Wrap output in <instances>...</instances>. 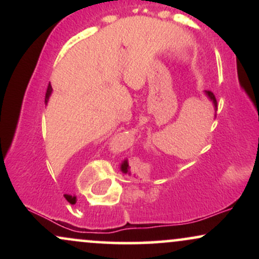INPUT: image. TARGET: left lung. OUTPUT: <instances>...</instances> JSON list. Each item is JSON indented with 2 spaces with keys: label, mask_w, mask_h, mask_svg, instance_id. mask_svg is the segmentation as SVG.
<instances>
[{
  "label": "left lung",
  "mask_w": 259,
  "mask_h": 259,
  "mask_svg": "<svg viewBox=\"0 0 259 259\" xmlns=\"http://www.w3.org/2000/svg\"><path fill=\"white\" fill-rule=\"evenodd\" d=\"M206 95L208 96V99H209L210 101H212L213 105H214L215 109H217V99H215L214 94H213L212 91H206ZM120 170L123 171L124 174H130V171H129V163H127V160H126V159L124 160L123 163H121V165H120Z\"/></svg>",
  "instance_id": "8db88e82"
}]
</instances>
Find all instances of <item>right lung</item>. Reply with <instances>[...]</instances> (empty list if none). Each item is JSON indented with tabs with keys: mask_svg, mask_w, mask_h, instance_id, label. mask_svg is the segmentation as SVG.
I'll return each instance as SVG.
<instances>
[{
	"mask_svg": "<svg viewBox=\"0 0 259 259\" xmlns=\"http://www.w3.org/2000/svg\"><path fill=\"white\" fill-rule=\"evenodd\" d=\"M51 92H52V88H51V85L49 84V86H47L46 96H45V103H47V101H49V99H50V95H51ZM64 197L67 198L68 201H70V202H73V201H74V198L72 197V196H69V195H64Z\"/></svg>",
	"mask_w": 259,
	"mask_h": 259,
	"instance_id": "add662e5",
	"label": "right lung"
}]
</instances>
